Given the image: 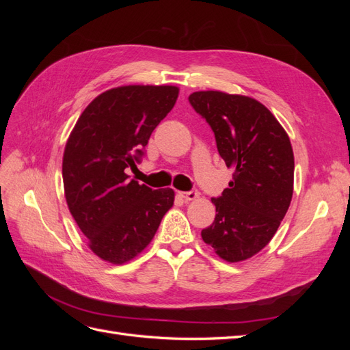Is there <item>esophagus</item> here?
I'll use <instances>...</instances> for the list:
<instances>
[{"label": "esophagus", "instance_id": "34e87169", "mask_svg": "<svg viewBox=\"0 0 350 350\" xmlns=\"http://www.w3.org/2000/svg\"><path fill=\"white\" fill-rule=\"evenodd\" d=\"M178 196L181 197V198H184L185 201H193V200H196V198L200 197V193L197 191V189H193V191H187V193L179 191Z\"/></svg>", "mask_w": 350, "mask_h": 350}]
</instances>
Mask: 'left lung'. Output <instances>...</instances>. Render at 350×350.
Returning a JSON list of instances; mask_svg holds the SVG:
<instances>
[{
    "label": "left lung",
    "mask_w": 350,
    "mask_h": 350,
    "mask_svg": "<svg viewBox=\"0 0 350 350\" xmlns=\"http://www.w3.org/2000/svg\"><path fill=\"white\" fill-rule=\"evenodd\" d=\"M189 103L208 122L234 179L219 198L215 221L201 238L217 256L239 262L276 234L293 194V150L280 122L262 103L219 90L194 92Z\"/></svg>",
    "instance_id": "8db88e82"
}]
</instances>
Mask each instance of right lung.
<instances>
[{
	"instance_id": "1",
	"label": "right lung",
	"mask_w": 350,
	"mask_h": 350,
	"mask_svg": "<svg viewBox=\"0 0 350 350\" xmlns=\"http://www.w3.org/2000/svg\"><path fill=\"white\" fill-rule=\"evenodd\" d=\"M176 86L113 88L84 109L62 156V181L71 216L103 261L124 264L149 245L166 211L172 188L152 189L130 179L153 130L171 112Z\"/></svg>"
}]
</instances>
